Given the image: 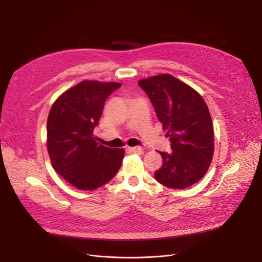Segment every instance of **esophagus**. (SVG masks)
<instances>
[{"label": "esophagus", "mask_w": 262, "mask_h": 262, "mask_svg": "<svg viewBox=\"0 0 262 262\" xmlns=\"http://www.w3.org/2000/svg\"><path fill=\"white\" fill-rule=\"evenodd\" d=\"M130 150L133 153L141 154V153H143V147L142 146H134V147H130Z\"/></svg>", "instance_id": "obj_1"}]
</instances>
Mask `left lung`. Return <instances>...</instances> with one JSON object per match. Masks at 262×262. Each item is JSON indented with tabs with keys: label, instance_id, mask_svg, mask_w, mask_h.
<instances>
[{
	"label": "left lung",
	"instance_id": "left-lung-1",
	"mask_svg": "<svg viewBox=\"0 0 262 262\" xmlns=\"http://www.w3.org/2000/svg\"><path fill=\"white\" fill-rule=\"evenodd\" d=\"M167 130L172 152H159L162 166L155 172L158 183L184 189L201 181L213 156V128L209 109L202 96L170 74L138 81Z\"/></svg>",
	"mask_w": 262,
	"mask_h": 262
}]
</instances>
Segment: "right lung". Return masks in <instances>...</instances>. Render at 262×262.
Returning <instances> with one entry per match:
<instances>
[{
  "label": "right lung",
  "instance_id": "1",
  "mask_svg": "<svg viewBox=\"0 0 262 262\" xmlns=\"http://www.w3.org/2000/svg\"><path fill=\"white\" fill-rule=\"evenodd\" d=\"M119 82L85 80L53 104L48 118V150L52 166L80 190H94L112 181L121 168L123 148H110L93 138L108 96Z\"/></svg>",
  "mask_w": 262,
  "mask_h": 262
}]
</instances>
